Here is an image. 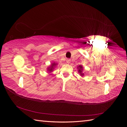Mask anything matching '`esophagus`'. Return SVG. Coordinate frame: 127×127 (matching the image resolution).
Returning a JSON list of instances; mask_svg holds the SVG:
<instances>
[{
	"label": "esophagus",
	"mask_w": 127,
	"mask_h": 127,
	"mask_svg": "<svg viewBox=\"0 0 127 127\" xmlns=\"http://www.w3.org/2000/svg\"><path fill=\"white\" fill-rule=\"evenodd\" d=\"M70 59H67V60H66V62H67V63H68V64H69L70 63Z\"/></svg>",
	"instance_id": "34e87169"
}]
</instances>
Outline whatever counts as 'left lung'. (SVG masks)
<instances>
[{
	"label": "left lung",
	"mask_w": 127,
	"mask_h": 127,
	"mask_svg": "<svg viewBox=\"0 0 127 127\" xmlns=\"http://www.w3.org/2000/svg\"><path fill=\"white\" fill-rule=\"evenodd\" d=\"M78 72L80 73V74L81 75H83L84 74H83L82 73L83 67L82 66H80V65H79V66L78 67Z\"/></svg>",
	"instance_id": "left-lung-1"
}]
</instances>
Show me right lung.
<instances>
[{"mask_svg":"<svg viewBox=\"0 0 127 127\" xmlns=\"http://www.w3.org/2000/svg\"><path fill=\"white\" fill-rule=\"evenodd\" d=\"M56 64H55V63H53V64H52V65H51V66L49 68H48V70L49 71H52V70L53 69H54V67H55V66H56Z\"/></svg>","mask_w":127,"mask_h":127,"instance_id":"1","label":"right lung"}]
</instances>
